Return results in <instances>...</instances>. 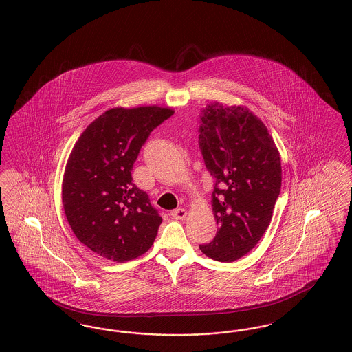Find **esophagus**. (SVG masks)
Wrapping results in <instances>:
<instances>
[{
  "mask_svg": "<svg viewBox=\"0 0 352 352\" xmlns=\"http://www.w3.org/2000/svg\"><path fill=\"white\" fill-rule=\"evenodd\" d=\"M186 215H187V211L184 208H177V210L171 211V217L175 220H184L186 219Z\"/></svg>",
  "mask_w": 352,
  "mask_h": 352,
  "instance_id": "esophagus-1",
  "label": "esophagus"
}]
</instances>
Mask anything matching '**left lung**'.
I'll list each match as a JSON object with an SVG mask.
<instances>
[{
    "instance_id": "8db88e82",
    "label": "left lung",
    "mask_w": 352,
    "mask_h": 352,
    "mask_svg": "<svg viewBox=\"0 0 352 352\" xmlns=\"http://www.w3.org/2000/svg\"><path fill=\"white\" fill-rule=\"evenodd\" d=\"M199 146L215 177L212 212L218 232L201 251L232 263L256 247L280 195L281 157L264 122L247 107L214 101L201 111Z\"/></svg>"
}]
</instances>
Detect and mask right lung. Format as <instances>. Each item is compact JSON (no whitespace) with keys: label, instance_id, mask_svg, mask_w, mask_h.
<instances>
[{"label":"right lung","instance_id":"1","mask_svg":"<svg viewBox=\"0 0 352 352\" xmlns=\"http://www.w3.org/2000/svg\"><path fill=\"white\" fill-rule=\"evenodd\" d=\"M174 113L170 107H116L95 118L69 153L62 201L72 232L102 258L125 263L151 248L162 218L132 168L151 131Z\"/></svg>","mask_w":352,"mask_h":352}]
</instances>
